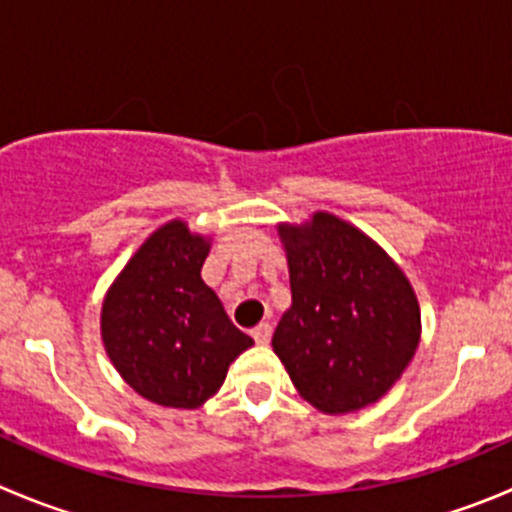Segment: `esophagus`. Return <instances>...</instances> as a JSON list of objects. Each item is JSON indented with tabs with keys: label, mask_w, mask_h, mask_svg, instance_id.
<instances>
[{
	"label": "esophagus",
	"mask_w": 512,
	"mask_h": 512,
	"mask_svg": "<svg viewBox=\"0 0 512 512\" xmlns=\"http://www.w3.org/2000/svg\"><path fill=\"white\" fill-rule=\"evenodd\" d=\"M252 337H255L257 345H267V342H270V337H272V325H270V322H260V325H257L255 330H252Z\"/></svg>",
	"instance_id": "esophagus-1"
}]
</instances>
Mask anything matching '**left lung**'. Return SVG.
<instances>
[{"label": "left lung", "instance_id": "8db88e82", "mask_svg": "<svg viewBox=\"0 0 512 512\" xmlns=\"http://www.w3.org/2000/svg\"><path fill=\"white\" fill-rule=\"evenodd\" d=\"M292 305L272 350L300 398L327 415L357 413L388 395L420 342V305L398 262L330 212L277 225Z\"/></svg>", "mask_w": 512, "mask_h": 512}]
</instances>
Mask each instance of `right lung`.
Wrapping results in <instances>:
<instances>
[{"label": "right lung", "mask_w": 512, "mask_h": 512, "mask_svg": "<svg viewBox=\"0 0 512 512\" xmlns=\"http://www.w3.org/2000/svg\"><path fill=\"white\" fill-rule=\"evenodd\" d=\"M207 255L210 237L170 220L142 242L104 295L99 330L114 370L162 408L205 405L230 362L255 345L202 280Z\"/></svg>", "instance_id": "right-lung-1"}]
</instances>
